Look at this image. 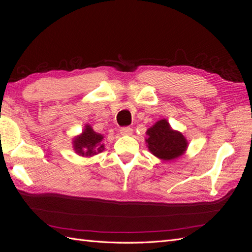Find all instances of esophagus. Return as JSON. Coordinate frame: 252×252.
I'll list each match as a JSON object with an SVG mask.
<instances>
[{"mask_svg":"<svg viewBox=\"0 0 252 252\" xmlns=\"http://www.w3.org/2000/svg\"><path fill=\"white\" fill-rule=\"evenodd\" d=\"M122 135H131L132 134V129L130 127H123L121 128L120 130Z\"/></svg>","mask_w":252,"mask_h":252,"instance_id":"esophagus-1","label":"esophagus"}]
</instances>
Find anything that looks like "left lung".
Returning <instances> with one entry per match:
<instances>
[{"instance_id":"8db88e82","label":"left lung","mask_w":252,"mask_h":252,"mask_svg":"<svg viewBox=\"0 0 252 252\" xmlns=\"http://www.w3.org/2000/svg\"><path fill=\"white\" fill-rule=\"evenodd\" d=\"M146 146L162 161H172L185 154L188 141L182 132L174 130L166 119L158 120L146 131Z\"/></svg>"}]
</instances>
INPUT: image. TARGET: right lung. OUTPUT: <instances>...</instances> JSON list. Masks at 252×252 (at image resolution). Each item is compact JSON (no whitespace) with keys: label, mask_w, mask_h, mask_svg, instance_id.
Instances as JSON below:
<instances>
[{"label":"right lung","mask_w":252,"mask_h":252,"mask_svg":"<svg viewBox=\"0 0 252 252\" xmlns=\"http://www.w3.org/2000/svg\"><path fill=\"white\" fill-rule=\"evenodd\" d=\"M104 135L95 132L89 124L84 126L82 133L72 139V148L81 157H94L105 149L103 144Z\"/></svg>","instance_id":"obj_1"}]
</instances>
